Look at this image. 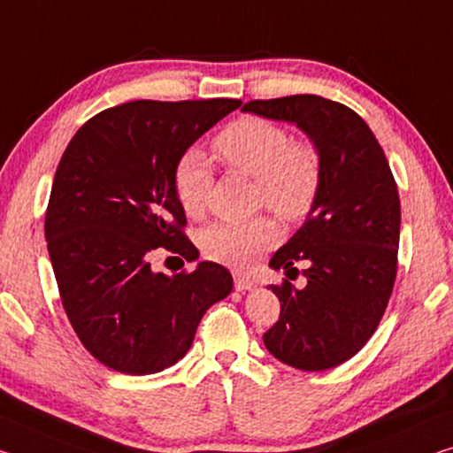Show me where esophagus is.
<instances>
[{
  "label": "esophagus",
  "instance_id": "esophagus-1",
  "mask_svg": "<svg viewBox=\"0 0 453 453\" xmlns=\"http://www.w3.org/2000/svg\"><path fill=\"white\" fill-rule=\"evenodd\" d=\"M234 288L238 290V292H246V290H252V288H256V282H254V280L246 278V276L234 274Z\"/></svg>",
  "mask_w": 453,
  "mask_h": 453
}]
</instances>
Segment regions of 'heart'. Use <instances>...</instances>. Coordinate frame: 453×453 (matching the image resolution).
<instances>
[{
    "instance_id": "heart-1",
    "label": "heart",
    "mask_w": 453,
    "mask_h": 453,
    "mask_svg": "<svg viewBox=\"0 0 453 453\" xmlns=\"http://www.w3.org/2000/svg\"><path fill=\"white\" fill-rule=\"evenodd\" d=\"M219 161L256 181V199L290 224L306 219L317 207L325 163L312 141L292 139L288 128L262 117H242L213 139ZM173 193L189 218H201L210 201L213 173L205 157L189 149L179 157ZM278 226L268 215L246 221H221L201 235L203 254L229 268L246 270L264 250L278 242Z\"/></svg>"
}]
</instances>
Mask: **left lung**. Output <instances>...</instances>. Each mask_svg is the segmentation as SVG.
Returning <instances> with one entry per match:
<instances>
[{"label":"left lung","mask_w":453,"mask_h":453,"mask_svg":"<svg viewBox=\"0 0 453 453\" xmlns=\"http://www.w3.org/2000/svg\"><path fill=\"white\" fill-rule=\"evenodd\" d=\"M242 111L296 123L322 155L317 207L270 260L290 272L304 262L306 286H270L280 317L264 344L294 369H333L367 344L389 304L401 226L397 183L375 134L349 106L294 95L250 100Z\"/></svg>","instance_id":"8db88e82"}]
</instances>
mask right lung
I'll return each mask as SVG.
<instances>
[{
  "instance_id": "right-lung-1",
  "label": "right lung",
  "mask_w": 453,
  "mask_h": 453,
  "mask_svg": "<svg viewBox=\"0 0 453 453\" xmlns=\"http://www.w3.org/2000/svg\"><path fill=\"white\" fill-rule=\"evenodd\" d=\"M240 104L133 100L86 120L64 150L44 219L48 254L72 328L112 371L150 375L175 365L207 308L234 288L224 265L167 276L150 270V254L197 256L171 175Z\"/></svg>"
}]
</instances>
